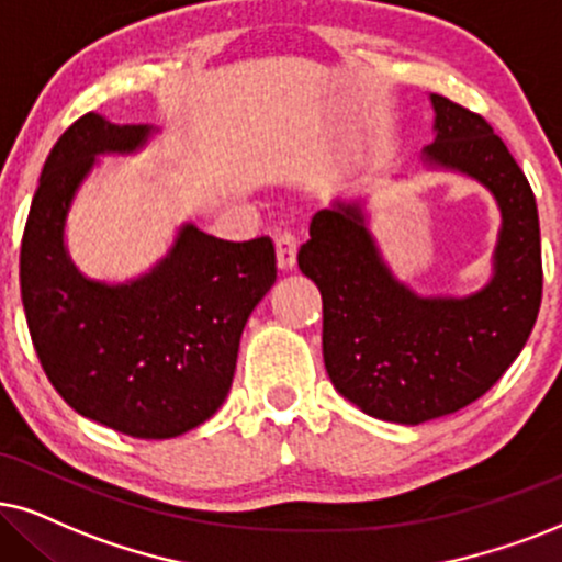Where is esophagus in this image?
Masks as SVG:
<instances>
[{
	"label": "esophagus",
	"mask_w": 562,
	"mask_h": 562,
	"mask_svg": "<svg viewBox=\"0 0 562 562\" xmlns=\"http://www.w3.org/2000/svg\"><path fill=\"white\" fill-rule=\"evenodd\" d=\"M274 251H277V267H280L282 272L293 269L297 261V240L293 233H280V236L274 238Z\"/></svg>",
	"instance_id": "1"
}]
</instances>
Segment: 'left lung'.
Returning a JSON list of instances; mask_svg holds the SVG:
<instances>
[{
    "label": "left lung",
    "instance_id": "obj_1",
    "mask_svg": "<svg viewBox=\"0 0 562 562\" xmlns=\"http://www.w3.org/2000/svg\"><path fill=\"white\" fill-rule=\"evenodd\" d=\"M432 168L459 170L501 207L493 277L467 297H423L381 259L360 202L316 212L297 267L324 301V366L339 394L366 415L420 425L451 415L508 371L542 303V248L531 187L480 113L430 95Z\"/></svg>",
    "mask_w": 562,
    "mask_h": 562
}]
</instances>
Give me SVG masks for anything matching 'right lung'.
Segmentation results:
<instances>
[{
	"label": "right lung",
	"mask_w": 562,
	"mask_h": 562,
	"mask_svg": "<svg viewBox=\"0 0 562 562\" xmlns=\"http://www.w3.org/2000/svg\"><path fill=\"white\" fill-rule=\"evenodd\" d=\"M153 126L85 113L48 153L20 246V290L41 366L82 417L132 438H176L231 392L244 326L274 285L269 238L233 244L181 225L170 251L124 285L88 280L64 246L98 155L134 153Z\"/></svg>",
	"instance_id": "1"
}]
</instances>
